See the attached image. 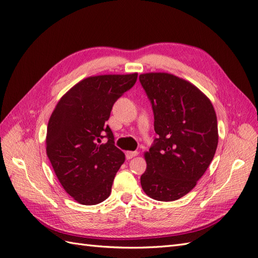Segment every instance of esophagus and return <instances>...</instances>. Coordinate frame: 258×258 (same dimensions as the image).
<instances>
[{"label": "esophagus", "mask_w": 258, "mask_h": 258, "mask_svg": "<svg viewBox=\"0 0 258 258\" xmlns=\"http://www.w3.org/2000/svg\"><path fill=\"white\" fill-rule=\"evenodd\" d=\"M138 156V151H127L125 152V157H127V159H133L134 157Z\"/></svg>", "instance_id": "34e87169"}]
</instances>
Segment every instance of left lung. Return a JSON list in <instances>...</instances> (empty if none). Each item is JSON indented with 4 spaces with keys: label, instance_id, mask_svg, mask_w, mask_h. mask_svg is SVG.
<instances>
[{
    "label": "left lung",
    "instance_id": "left-lung-1",
    "mask_svg": "<svg viewBox=\"0 0 258 258\" xmlns=\"http://www.w3.org/2000/svg\"><path fill=\"white\" fill-rule=\"evenodd\" d=\"M152 104L159 138L145 152L142 190L157 201L179 200L197 185L219 144L214 107L197 86L168 73L139 76Z\"/></svg>",
    "mask_w": 258,
    "mask_h": 258
}]
</instances>
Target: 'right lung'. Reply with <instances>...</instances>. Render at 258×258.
I'll use <instances>...</instances> for the list:
<instances>
[{
  "label": "right lung",
  "mask_w": 258,
  "mask_h": 258,
  "mask_svg": "<svg viewBox=\"0 0 258 258\" xmlns=\"http://www.w3.org/2000/svg\"><path fill=\"white\" fill-rule=\"evenodd\" d=\"M138 73L90 76L62 95L47 124L46 154L64 190L84 205L110 196L124 153L106 124L112 106L137 82ZM106 134L108 141L101 144Z\"/></svg>",
  "instance_id": "right-lung-1"
}]
</instances>
